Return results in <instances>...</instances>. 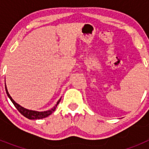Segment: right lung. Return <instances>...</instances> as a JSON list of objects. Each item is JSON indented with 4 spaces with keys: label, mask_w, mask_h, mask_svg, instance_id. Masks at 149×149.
Returning <instances> with one entry per match:
<instances>
[{
    "label": "right lung",
    "mask_w": 149,
    "mask_h": 149,
    "mask_svg": "<svg viewBox=\"0 0 149 149\" xmlns=\"http://www.w3.org/2000/svg\"><path fill=\"white\" fill-rule=\"evenodd\" d=\"M6 94H7L8 97L10 98V99L11 100V101L13 102V104H14V106L16 107L17 110L19 111L21 114L24 116H25L26 118L29 119H43V118H45V117L48 116L49 115H51L55 110H56V107H57V104L60 103V99L57 101V103L56 104L54 107L53 108L51 109V110H48V111H44V112H38V111H33V110H27V109L24 108L22 107H21L20 105L18 104L17 103H15V101L12 98L11 96L10 95L9 93H8L7 89H6Z\"/></svg>",
    "instance_id": "obj_1"
}]
</instances>
